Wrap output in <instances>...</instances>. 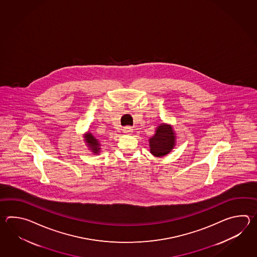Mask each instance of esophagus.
I'll return each mask as SVG.
<instances>
[{
  "mask_svg": "<svg viewBox=\"0 0 257 257\" xmlns=\"http://www.w3.org/2000/svg\"><path fill=\"white\" fill-rule=\"evenodd\" d=\"M133 131V128L131 127V126H125L124 127V130H123V132L124 133H126V134H131V132Z\"/></svg>",
  "mask_w": 257,
  "mask_h": 257,
  "instance_id": "obj_1",
  "label": "esophagus"
}]
</instances>
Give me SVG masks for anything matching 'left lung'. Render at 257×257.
Returning <instances> with one entry per match:
<instances>
[{
    "label": "left lung",
    "instance_id": "left-lung-1",
    "mask_svg": "<svg viewBox=\"0 0 257 257\" xmlns=\"http://www.w3.org/2000/svg\"><path fill=\"white\" fill-rule=\"evenodd\" d=\"M175 146V136L172 127L166 125L158 126L155 135L150 140L151 153L154 156L161 157L171 152Z\"/></svg>",
    "mask_w": 257,
    "mask_h": 257
}]
</instances>
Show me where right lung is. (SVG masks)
Returning a JSON list of instances; mask_svg holds the SVG:
<instances>
[{"label":"right lung","mask_w":257,"mask_h":257,"mask_svg":"<svg viewBox=\"0 0 257 257\" xmlns=\"http://www.w3.org/2000/svg\"><path fill=\"white\" fill-rule=\"evenodd\" d=\"M85 139H86V141H87L89 146L92 148L93 153H97L99 150V143L98 142H97V140H96L91 133H89L87 136L85 137Z\"/></svg>","instance_id":"obj_1"}]
</instances>
